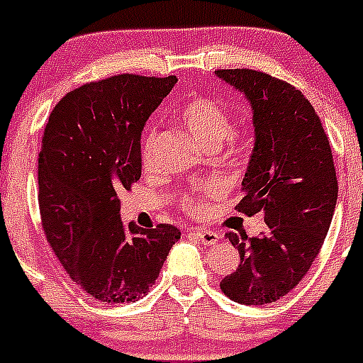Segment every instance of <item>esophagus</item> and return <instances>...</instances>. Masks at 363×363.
I'll return each instance as SVG.
<instances>
[{"label":"esophagus","mask_w":363,"mask_h":363,"mask_svg":"<svg viewBox=\"0 0 363 363\" xmlns=\"http://www.w3.org/2000/svg\"><path fill=\"white\" fill-rule=\"evenodd\" d=\"M191 235L195 236L199 242L204 243V245H215V243L218 242V238H220L218 233L211 231V229H193Z\"/></svg>","instance_id":"esophagus-1"}]
</instances>
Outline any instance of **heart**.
I'll list each match as a JSON object with an SVG mask.
<instances>
[{
	"mask_svg": "<svg viewBox=\"0 0 363 363\" xmlns=\"http://www.w3.org/2000/svg\"><path fill=\"white\" fill-rule=\"evenodd\" d=\"M182 127L189 132L204 147H218L231 132V118L218 104L206 98H193L186 101L177 113ZM154 132H148L143 140V159L147 161L150 155ZM223 193V186L216 181H208L197 186L189 195L184 197V206L191 213L199 215L206 209V202L209 199L220 197Z\"/></svg>",
	"mask_w": 363,
	"mask_h": 363,
	"instance_id": "b5f03b06",
	"label": "heart"
}]
</instances>
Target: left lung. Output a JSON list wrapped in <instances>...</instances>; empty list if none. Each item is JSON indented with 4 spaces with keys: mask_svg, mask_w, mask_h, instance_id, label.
I'll return each instance as SVG.
<instances>
[{
    "mask_svg": "<svg viewBox=\"0 0 363 363\" xmlns=\"http://www.w3.org/2000/svg\"><path fill=\"white\" fill-rule=\"evenodd\" d=\"M216 79L249 101L254 147L242 181L245 215L263 213L258 236L229 231L240 252L220 289L240 304H267L296 289L330 231L338 197L323 123L299 89L254 69H220Z\"/></svg>",
    "mask_w": 363,
    "mask_h": 363,
    "instance_id": "8db88e82",
    "label": "left lung"
}]
</instances>
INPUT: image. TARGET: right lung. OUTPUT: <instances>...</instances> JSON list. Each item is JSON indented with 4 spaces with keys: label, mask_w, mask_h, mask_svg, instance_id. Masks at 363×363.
I'll list each match as a JSON object with an SVG mask.
<instances>
[{
    "label": "right lung",
    "mask_w": 363,
    "mask_h": 363,
    "mask_svg": "<svg viewBox=\"0 0 363 363\" xmlns=\"http://www.w3.org/2000/svg\"><path fill=\"white\" fill-rule=\"evenodd\" d=\"M175 84L138 74L86 84L55 105L44 128V233L71 281L101 303L141 299L181 238L170 223L125 228L118 197L141 177V132Z\"/></svg>",
    "instance_id": "1"
}]
</instances>
